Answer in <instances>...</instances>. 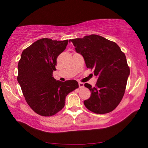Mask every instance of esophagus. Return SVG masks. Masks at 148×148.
I'll use <instances>...</instances> for the list:
<instances>
[{"label": "esophagus", "mask_w": 148, "mask_h": 148, "mask_svg": "<svg viewBox=\"0 0 148 148\" xmlns=\"http://www.w3.org/2000/svg\"><path fill=\"white\" fill-rule=\"evenodd\" d=\"M83 86H84V83L79 82V88H83Z\"/></svg>", "instance_id": "obj_1"}]
</instances>
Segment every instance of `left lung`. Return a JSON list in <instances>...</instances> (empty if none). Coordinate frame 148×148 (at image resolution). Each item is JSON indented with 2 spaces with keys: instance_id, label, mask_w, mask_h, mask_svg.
I'll list each match as a JSON object with an SVG mask.
<instances>
[{
  "instance_id": "1",
  "label": "left lung",
  "mask_w": 148,
  "mask_h": 148,
  "mask_svg": "<svg viewBox=\"0 0 148 148\" xmlns=\"http://www.w3.org/2000/svg\"><path fill=\"white\" fill-rule=\"evenodd\" d=\"M71 41L76 52L83 56L87 68L93 69L97 77L95 87L84 84L91 92L84 106L97 114L113 111L124 95L130 75L125 53L114 42L95 34Z\"/></svg>"
}]
</instances>
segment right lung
Segmentation results:
<instances>
[{
	"mask_svg": "<svg viewBox=\"0 0 148 148\" xmlns=\"http://www.w3.org/2000/svg\"><path fill=\"white\" fill-rule=\"evenodd\" d=\"M70 41L40 39L21 53L18 82L27 103L39 115L55 114L64 107L66 96L79 87L76 80L62 82L53 77L56 58Z\"/></svg>",
	"mask_w": 148,
	"mask_h": 148,
	"instance_id": "obj_1",
	"label": "right lung"
}]
</instances>
